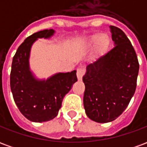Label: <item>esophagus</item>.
I'll use <instances>...</instances> for the list:
<instances>
[{
    "label": "esophagus",
    "mask_w": 147,
    "mask_h": 147,
    "mask_svg": "<svg viewBox=\"0 0 147 147\" xmlns=\"http://www.w3.org/2000/svg\"><path fill=\"white\" fill-rule=\"evenodd\" d=\"M85 72H86V70H85V68H84V67H79V68L77 69V73H76L78 80H82L83 76H84Z\"/></svg>",
    "instance_id": "esophagus-1"
}]
</instances>
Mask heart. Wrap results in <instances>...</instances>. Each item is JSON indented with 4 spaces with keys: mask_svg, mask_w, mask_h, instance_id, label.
<instances>
[{
    "mask_svg": "<svg viewBox=\"0 0 147 147\" xmlns=\"http://www.w3.org/2000/svg\"><path fill=\"white\" fill-rule=\"evenodd\" d=\"M98 38V35H94L91 38V41L92 42H94L96 39ZM109 43V38L107 35L105 34H102V35H100L98 38V47L99 49H103L104 47H105L106 45H108Z\"/></svg>",
    "mask_w": 147,
    "mask_h": 147,
    "instance_id": "1",
    "label": "heart"
}]
</instances>
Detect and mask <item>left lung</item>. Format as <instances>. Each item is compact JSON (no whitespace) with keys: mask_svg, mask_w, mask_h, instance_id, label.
<instances>
[{"mask_svg":"<svg viewBox=\"0 0 147 147\" xmlns=\"http://www.w3.org/2000/svg\"><path fill=\"white\" fill-rule=\"evenodd\" d=\"M115 46L86 67L83 105L86 114L98 123H108L122 114L134 95L139 64L128 38L110 26Z\"/></svg>","mask_w":147,"mask_h":147,"instance_id":"1","label":"left lung"}]
</instances>
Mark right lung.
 Segmentation results:
<instances>
[{"mask_svg": "<svg viewBox=\"0 0 147 147\" xmlns=\"http://www.w3.org/2000/svg\"><path fill=\"white\" fill-rule=\"evenodd\" d=\"M54 30H43L24 40L13 57L10 86L20 113L33 122H45L57 116L63 98L77 81L76 71L58 73L47 80L34 79L29 68V55L33 42L39 38H49Z\"/></svg>", "mask_w": 147, "mask_h": 147, "instance_id": "add662e5", "label": "right lung"}]
</instances>
